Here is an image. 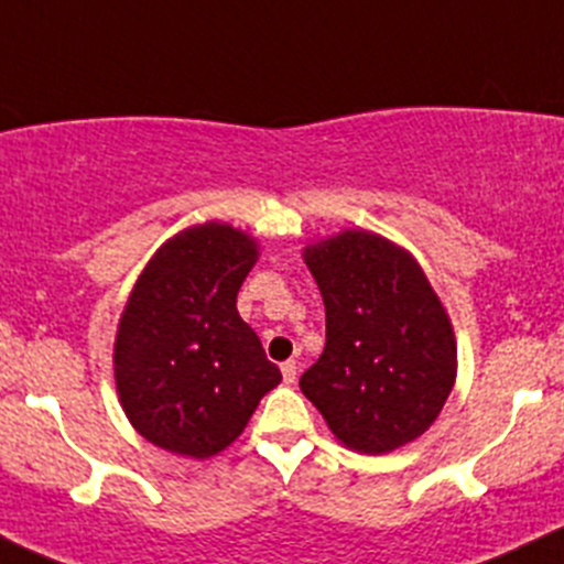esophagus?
Masks as SVG:
<instances>
[{
  "instance_id": "obj_1",
  "label": "esophagus",
  "mask_w": 564,
  "mask_h": 564,
  "mask_svg": "<svg viewBox=\"0 0 564 564\" xmlns=\"http://www.w3.org/2000/svg\"><path fill=\"white\" fill-rule=\"evenodd\" d=\"M281 373H283V382L294 384V382H297V362L286 360V362H283V366H281Z\"/></svg>"
}]
</instances>
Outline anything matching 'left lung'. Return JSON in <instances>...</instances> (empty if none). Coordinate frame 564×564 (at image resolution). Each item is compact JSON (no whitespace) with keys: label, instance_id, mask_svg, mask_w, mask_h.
<instances>
[{"label":"left lung","instance_id":"left-lung-1","mask_svg":"<svg viewBox=\"0 0 564 564\" xmlns=\"http://www.w3.org/2000/svg\"><path fill=\"white\" fill-rule=\"evenodd\" d=\"M327 344L300 390L344 447L382 456L423 436L458 371L451 316L406 248L344 229L303 248Z\"/></svg>","mask_w":564,"mask_h":564}]
</instances>
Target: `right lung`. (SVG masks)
<instances>
[{
	"instance_id": "add662e5",
	"label": "right lung",
	"mask_w": 564,
	"mask_h": 564,
	"mask_svg": "<svg viewBox=\"0 0 564 564\" xmlns=\"http://www.w3.org/2000/svg\"><path fill=\"white\" fill-rule=\"evenodd\" d=\"M259 240L220 220L169 237L141 270L113 338V382L130 425L155 447L213 458L281 382L237 311Z\"/></svg>"
}]
</instances>
